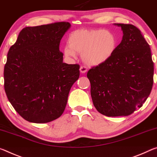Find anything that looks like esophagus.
Listing matches in <instances>:
<instances>
[{
  "label": "esophagus",
  "mask_w": 157,
  "mask_h": 157,
  "mask_svg": "<svg viewBox=\"0 0 157 157\" xmlns=\"http://www.w3.org/2000/svg\"><path fill=\"white\" fill-rule=\"evenodd\" d=\"M87 71H88V69H87V67H84V66H81V67H80L81 73L85 74L87 72Z\"/></svg>",
  "instance_id": "obj_1"
}]
</instances>
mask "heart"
Masks as SVG:
<instances>
[{
  "label": "heart",
  "mask_w": 157,
  "mask_h": 157,
  "mask_svg": "<svg viewBox=\"0 0 157 157\" xmlns=\"http://www.w3.org/2000/svg\"><path fill=\"white\" fill-rule=\"evenodd\" d=\"M68 46L64 53L68 58H74L76 53L81 54L85 63L99 66L106 63L116 52L118 41L116 35L109 30L80 29L70 33Z\"/></svg>",
  "instance_id": "b5f03b06"
}]
</instances>
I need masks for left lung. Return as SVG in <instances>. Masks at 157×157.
Wrapping results in <instances>:
<instances>
[{
  "label": "left lung",
  "mask_w": 157,
  "mask_h": 157,
  "mask_svg": "<svg viewBox=\"0 0 157 157\" xmlns=\"http://www.w3.org/2000/svg\"><path fill=\"white\" fill-rule=\"evenodd\" d=\"M121 28L122 40L114 56L87 74L94 107L108 117L127 116L140 108L153 86L154 63L150 45L132 24Z\"/></svg>",
  "instance_id": "1"
}]
</instances>
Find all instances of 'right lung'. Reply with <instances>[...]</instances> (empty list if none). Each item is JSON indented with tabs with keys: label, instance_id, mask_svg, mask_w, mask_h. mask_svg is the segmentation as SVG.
<instances>
[{
	"label": "right lung",
	"instance_id": "obj_1",
	"mask_svg": "<svg viewBox=\"0 0 157 157\" xmlns=\"http://www.w3.org/2000/svg\"><path fill=\"white\" fill-rule=\"evenodd\" d=\"M68 22L25 27L10 47L4 87L15 110L27 121L47 123L63 113L69 92L78 80V65L63 63L60 40Z\"/></svg>",
	"mask_w": 157,
	"mask_h": 157
}]
</instances>
